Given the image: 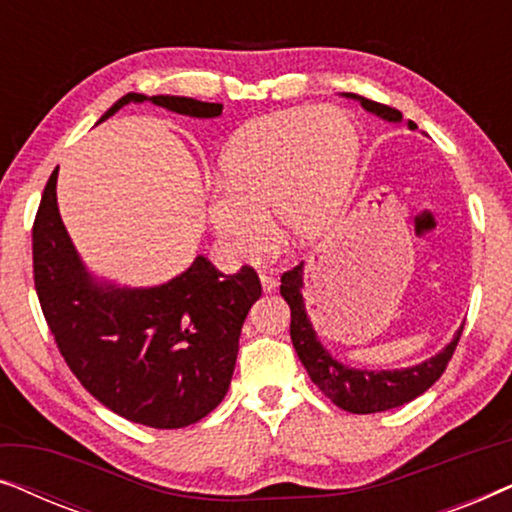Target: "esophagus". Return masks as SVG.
Returning <instances> with one entry per match:
<instances>
[{"label": "esophagus", "mask_w": 512, "mask_h": 512, "mask_svg": "<svg viewBox=\"0 0 512 512\" xmlns=\"http://www.w3.org/2000/svg\"><path fill=\"white\" fill-rule=\"evenodd\" d=\"M277 277H272V275H268V272H263L261 275V286H263V293H272L277 289Z\"/></svg>", "instance_id": "obj_1"}]
</instances>
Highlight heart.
<instances>
[{
	"instance_id": "obj_1",
	"label": "heart",
	"mask_w": 512,
	"mask_h": 512,
	"mask_svg": "<svg viewBox=\"0 0 512 512\" xmlns=\"http://www.w3.org/2000/svg\"><path fill=\"white\" fill-rule=\"evenodd\" d=\"M359 153V135L335 107L286 109L244 123L219 158L207 221L221 249L254 263L279 233L310 242L331 226Z\"/></svg>"
}]
</instances>
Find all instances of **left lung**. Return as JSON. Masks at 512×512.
<instances>
[{
    "label": "left lung",
    "mask_w": 512,
    "mask_h": 512,
    "mask_svg": "<svg viewBox=\"0 0 512 512\" xmlns=\"http://www.w3.org/2000/svg\"><path fill=\"white\" fill-rule=\"evenodd\" d=\"M342 97L361 102V107L368 114H375L377 118L387 123H403V114L398 109L384 107L366 97L354 93H342ZM410 130H417V125L408 121L405 123ZM305 263L296 265V268L284 272L282 286L279 293L291 307V340L296 347V354L300 363H303L307 375L312 382L324 391V396L338 405V408L354 412V415H370V412H384L391 408H401V405L415 401L422 396L440 375L445 373L447 363H450L454 347H457L459 335L464 331V324L454 333V338L433 354L431 359H424L422 363L408 368H387V370H368V368H354L335 359L328 349L321 345L314 324L307 317L305 310Z\"/></svg>",
    "instance_id": "1"
}]
</instances>
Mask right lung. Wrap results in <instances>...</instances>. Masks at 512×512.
<instances>
[{
    "instance_id": "1",
    "label": "right lung",
    "mask_w": 512,
    "mask_h": 512,
    "mask_svg": "<svg viewBox=\"0 0 512 512\" xmlns=\"http://www.w3.org/2000/svg\"><path fill=\"white\" fill-rule=\"evenodd\" d=\"M151 102L172 114L219 118L223 104L128 93L104 111ZM58 170L32 230L34 286L60 354L79 382L116 415L151 429L200 422L228 394L242 324L261 298L256 272L223 275L205 256L158 286H123L83 263L58 209Z\"/></svg>"
}]
</instances>
